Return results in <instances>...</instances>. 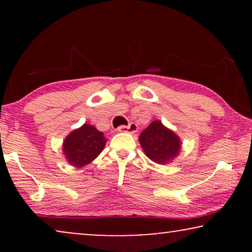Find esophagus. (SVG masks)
<instances>
[{"label":"esophagus","mask_w":252,"mask_h":252,"mask_svg":"<svg viewBox=\"0 0 252 252\" xmlns=\"http://www.w3.org/2000/svg\"><path fill=\"white\" fill-rule=\"evenodd\" d=\"M117 130H118V132H120V133H127V132L135 133L137 130V126L135 125V124H130V125H128V126L122 125V126H119L118 128H117Z\"/></svg>","instance_id":"34e87169"}]
</instances>
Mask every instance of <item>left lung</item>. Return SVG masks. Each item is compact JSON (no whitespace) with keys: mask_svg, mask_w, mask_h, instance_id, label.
I'll return each instance as SVG.
<instances>
[{"mask_svg":"<svg viewBox=\"0 0 252 252\" xmlns=\"http://www.w3.org/2000/svg\"><path fill=\"white\" fill-rule=\"evenodd\" d=\"M139 141L146 156L157 164H168L178 156L181 141L173 130L155 120L140 134Z\"/></svg>","mask_w":252,"mask_h":252,"instance_id":"8db88e82","label":"left lung"}]
</instances>
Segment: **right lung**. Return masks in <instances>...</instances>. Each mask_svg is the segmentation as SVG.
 Segmentation results:
<instances>
[{
  "label": "right lung",
  "instance_id": "obj_1",
  "mask_svg": "<svg viewBox=\"0 0 252 252\" xmlns=\"http://www.w3.org/2000/svg\"><path fill=\"white\" fill-rule=\"evenodd\" d=\"M104 134L89 124H84L66 136L63 142V153L68 164L82 167L92 163L106 143Z\"/></svg>",
  "mask_w": 252,
  "mask_h": 252
}]
</instances>
